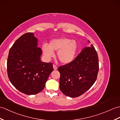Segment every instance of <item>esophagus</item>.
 Returning a JSON list of instances; mask_svg holds the SVG:
<instances>
[{
  "instance_id": "34e87169",
  "label": "esophagus",
  "mask_w": 120,
  "mask_h": 120,
  "mask_svg": "<svg viewBox=\"0 0 120 120\" xmlns=\"http://www.w3.org/2000/svg\"><path fill=\"white\" fill-rule=\"evenodd\" d=\"M53 68L54 69V70H56V69H57V68H58L57 66L56 65H55V64L53 65Z\"/></svg>"
}]
</instances>
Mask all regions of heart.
Listing matches in <instances>:
<instances>
[{
	"instance_id": "obj_1",
	"label": "heart",
	"mask_w": 120,
	"mask_h": 120,
	"mask_svg": "<svg viewBox=\"0 0 120 120\" xmlns=\"http://www.w3.org/2000/svg\"><path fill=\"white\" fill-rule=\"evenodd\" d=\"M42 50L44 56L48 59L54 56V52H58L59 61L64 64H68L74 59L78 51L76 42L67 38H61L52 40L49 46L43 44Z\"/></svg>"
}]
</instances>
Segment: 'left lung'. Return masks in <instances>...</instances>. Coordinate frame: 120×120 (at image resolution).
Segmentation results:
<instances>
[{
    "label": "left lung",
    "mask_w": 120,
    "mask_h": 120,
    "mask_svg": "<svg viewBox=\"0 0 120 120\" xmlns=\"http://www.w3.org/2000/svg\"><path fill=\"white\" fill-rule=\"evenodd\" d=\"M99 67L98 54L93 44L85 47L71 62L58 68L60 90L71 98L82 95L95 82Z\"/></svg>",
    "instance_id": "8db88e82"
}]
</instances>
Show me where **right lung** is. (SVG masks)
Returning a JSON list of instances; mask_svg holds the SVG:
<instances>
[{
  "label": "right lung",
  "mask_w": 120,
  "mask_h": 120,
  "mask_svg": "<svg viewBox=\"0 0 120 120\" xmlns=\"http://www.w3.org/2000/svg\"><path fill=\"white\" fill-rule=\"evenodd\" d=\"M33 33L20 36L10 49L7 60L9 79L14 87L27 95L42 90L54 68L52 63L41 62L42 51Z\"/></svg>",
  "instance_id": "add662e5"
}]
</instances>
